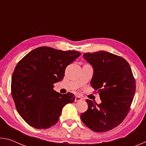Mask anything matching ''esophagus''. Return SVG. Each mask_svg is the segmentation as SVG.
<instances>
[{
  "label": "esophagus",
  "mask_w": 146,
  "mask_h": 146,
  "mask_svg": "<svg viewBox=\"0 0 146 146\" xmlns=\"http://www.w3.org/2000/svg\"><path fill=\"white\" fill-rule=\"evenodd\" d=\"M82 98L79 97V96H76L75 97V102H80V101H82Z\"/></svg>",
  "instance_id": "34e87169"
}]
</instances>
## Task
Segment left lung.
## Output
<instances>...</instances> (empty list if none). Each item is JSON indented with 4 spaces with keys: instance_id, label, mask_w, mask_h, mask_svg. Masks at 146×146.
Masks as SVG:
<instances>
[{
    "instance_id": "obj_1",
    "label": "left lung",
    "mask_w": 146,
    "mask_h": 146,
    "mask_svg": "<svg viewBox=\"0 0 146 146\" xmlns=\"http://www.w3.org/2000/svg\"><path fill=\"white\" fill-rule=\"evenodd\" d=\"M83 58L93 68L91 86L99 94L101 103L86 100L88 110L80 118L94 131H108L118 126L129 113L135 79L129 63L121 56L99 51L84 53Z\"/></svg>"
}]
</instances>
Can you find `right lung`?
Segmentation results:
<instances>
[{"label":"right lung","mask_w":146,"mask_h":146,"mask_svg":"<svg viewBox=\"0 0 146 146\" xmlns=\"http://www.w3.org/2000/svg\"><path fill=\"white\" fill-rule=\"evenodd\" d=\"M81 55L76 51H61L39 47L17 64L11 78V95L17 111L29 125L48 129L58 122L64 106L75 99L53 90L62 80L67 66Z\"/></svg>","instance_id":"1"}]
</instances>
